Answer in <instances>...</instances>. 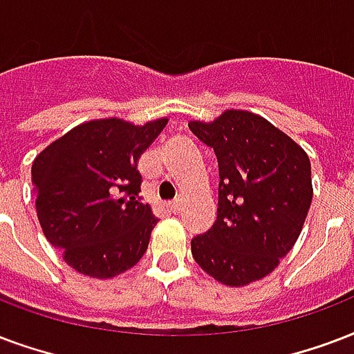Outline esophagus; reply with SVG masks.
I'll return each mask as SVG.
<instances>
[{
	"label": "esophagus",
	"mask_w": 354,
	"mask_h": 354,
	"mask_svg": "<svg viewBox=\"0 0 354 354\" xmlns=\"http://www.w3.org/2000/svg\"><path fill=\"white\" fill-rule=\"evenodd\" d=\"M169 209H171L172 213H180L182 212V201H174V202H171V204H169Z\"/></svg>",
	"instance_id": "obj_1"
}]
</instances>
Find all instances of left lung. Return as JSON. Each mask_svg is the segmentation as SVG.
<instances>
[{
    "instance_id": "obj_1",
    "label": "left lung",
    "mask_w": 354,
    "mask_h": 354,
    "mask_svg": "<svg viewBox=\"0 0 354 354\" xmlns=\"http://www.w3.org/2000/svg\"><path fill=\"white\" fill-rule=\"evenodd\" d=\"M189 128L213 148L221 178L217 221L191 241L193 258L221 284H252L273 273L301 236L314 196L308 153L245 109Z\"/></svg>"
}]
</instances>
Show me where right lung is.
Returning a JSON list of instances; mask_svg holds the SVG:
<instances>
[{
  "mask_svg": "<svg viewBox=\"0 0 354 354\" xmlns=\"http://www.w3.org/2000/svg\"><path fill=\"white\" fill-rule=\"evenodd\" d=\"M169 122L142 126L94 118L50 142L35 158L31 182L46 239L91 279H113L141 260L158 225L139 201L137 161Z\"/></svg>",
  "mask_w": 354,
  "mask_h": 354,
  "instance_id": "add662e5",
  "label": "right lung"
}]
</instances>
